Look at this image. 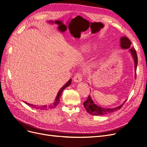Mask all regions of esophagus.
<instances>
[{
	"label": "esophagus",
	"instance_id": "obj_1",
	"mask_svg": "<svg viewBox=\"0 0 147 147\" xmlns=\"http://www.w3.org/2000/svg\"><path fill=\"white\" fill-rule=\"evenodd\" d=\"M82 78H83L82 75L80 73H77L75 75V77L74 78V81L75 83H80V82L82 81Z\"/></svg>",
	"mask_w": 147,
	"mask_h": 147
}]
</instances>
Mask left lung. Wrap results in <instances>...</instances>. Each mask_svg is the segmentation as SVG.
Here are the masks:
<instances>
[{"label":"left lung","mask_w":147,"mask_h":147,"mask_svg":"<svg viewBox=\"0 0 147 147\" xmlns=\"http://www.w3.org/2000/svg\"><path fill=\"white\" fill-rule=\"evenodd\" d=\"M131 42L126 37H122L120 39V46L121 48L123 49H128L131 54L134 63V71H135V78L136 77V69L138 66V56L136 54V51L133 47H131ZM127 100H125L124 103H122L119 106L115 108H103L100 106H98L96 104L94 103L92 97L89 95L87 100L84 102L83 104L84 108L86 109L87 112L92 115L95 116H102L109 113H111L114 111L119 110L123 105L124 104Z\"/></svg>","instance_id":"obj_1"}]
</instances>
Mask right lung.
Here are the masks:
<instances>
[{
	"label": "right lung",
	"instance_id": "1",
	"mask_svg": "<svg viewBox=\"0 0 147 147\" xmlns=\"http://www.w3.org/2000/svg\"><path fill=\"white\" fill-rule=\"evenodd\" d=\"M72 83V80L70 79L67 83L64 84L61 89H60V90L58 91V94L56 96V98L55 99L54 102L52 103V104L51 105H40V106H38V105H33V104H30L29 103H27L26 102H25L26 104H27L28 105H29V106H31V107L34 108V109H38V110H49V109H54L55 107H56V106H57V105L58 104V103H59L60 102V96H61V93L63 92V90L65 89V88H66L67 87H68L70 85V84H71Z\"/></svg>",
	"mask_w": 147,
	"mask_h": 147
}]
</instances>
